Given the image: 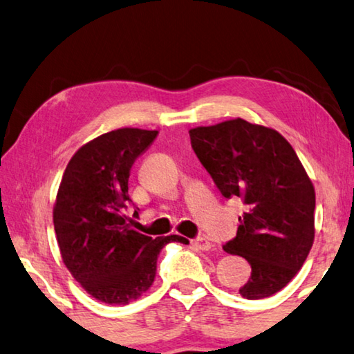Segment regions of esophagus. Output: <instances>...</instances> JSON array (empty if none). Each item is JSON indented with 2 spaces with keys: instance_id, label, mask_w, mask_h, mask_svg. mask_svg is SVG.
<instances>
[{
  "instance_id": "1",
  "label": "esophagus",
  "mask_w": 354,
  "mask_h": 354,
  "mask_svg": "<svg viewBox=\"0 0 354 354\" xmlns=\"http://www.w3.org/2000/svg\"><path fill=\"white\" fill-rule=\"evenodd\" d=\"M192 245H194L195 248L201 250V251H209V250H212V247H214V243L209 242L206 237H196V239H194V241H192Z\"/></svg>"
}]
</instances>
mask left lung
I'll return each instance as SVG.
<instances>
[{
    "label": "left lung",
    "mask_w": 354,
    "mask_h": 354,
    "mask_svg": "<svg viewBox=\"0 0 354 354\" xmlns=\"http://www.w3.org/2000/svg\"><path fill=\"white\" fill-rule=\"evenodd\" d=\"M192 148L225 198L247 212L223 245L250 262L247 299L272 297L290 283L314 243L315 190L295 149L278 131L243 118L189 131Z\"/></svg>",
    "instance_id": "8db88e82"
}]
</instances>
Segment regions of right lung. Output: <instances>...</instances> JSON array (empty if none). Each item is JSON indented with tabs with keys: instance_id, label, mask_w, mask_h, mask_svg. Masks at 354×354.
I'll list each match as a JSON object with an SVG mask.
<instances>
[{
	"instance_id": "right-lung-1",
	"label": "right lung",
	"mask_w": 354,
	"mask_h": 354,
	"mask_svg": "<svg viewBox=\"0 0 354 354\" xmlns=\"http://www.w3.org/2000/svg\"><path fill=\"white\" fill-rule=\"evenodd\" d=\"M158 131L120 128L82 145L59 185L53 221L62 261L88 295L127 304L153 286L158 256L181 236L142 234L124 214L134 160Z\"/></svg>"
}]
</instances>
